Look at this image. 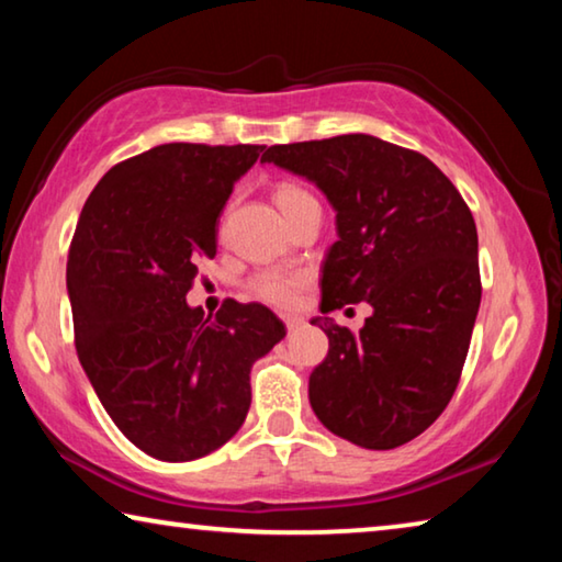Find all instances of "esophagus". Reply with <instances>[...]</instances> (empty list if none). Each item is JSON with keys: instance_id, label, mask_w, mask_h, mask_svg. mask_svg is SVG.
Listing matches in <instances>:
<instances>
[{"instance_id": "1", "label": "esophagus", "mask_w": 562, "mask_h": 562, "mask_svg": "<svg viewBox=\"0 0 562 562\" xmlns=\"http://www.w3.org/2000/svg\"><path fill=\"white\" fill-rule=\"evenodd\" d=\"M284 325H288L290 333H295V329L302 325V317H297V315H288V317H284Z\"/></svg>"}]
</instances>
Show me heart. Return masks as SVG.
Segmentation results:
<instances>
[{
	"label": "heart",
	"mask_w": 562,
	"mask_h": 562,
	"mask_svg": "<svg viewBox=\"0 0 562 562\" xmlns=\"http://www.w3.org/2000/svg\"><path fill=\"white\" fill-rule=\"evenodd\" d=\"M307 200L313 198H310L302 187H295V184H280L278 192H274V202H278V207L282 210L284 217ZM302 288H305V274L302 272L272 270V272H260L257 278L249 280V292H252V297L282 310L295 305Z\"/></svg>",
	"instance_id": "1"
}]
</instances>
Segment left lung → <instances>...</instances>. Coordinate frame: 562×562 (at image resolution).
Returning a JSON list of instances; mask_svg holds the SVG:
<instances>
[{"label":"left lung","instance_id":"left-lung-1","mask_svg":"<svg viewBox=\"0 0 562 562\" xmlns=\"http://www.w3.org/2000/svg\"><path fill=\"white\" fill-rule=\"evenodd\" d=\"M313 182L335 210L313 319L329 340L310 405L337 438L393 450L425 432L456 393L480 310L477 229L430 159L372 135L274 145L262 155ZM368 301L358 336L327 312Z\"/></svg>","mask_w":562,"mask_h":562}]
</instances>
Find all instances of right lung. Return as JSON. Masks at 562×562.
Returning a JSON list of instances; mask_svg holds the SVG:
<instances>
[{"instance_id": "add662e5", "label": "right lung", "mask_w": 562, "mask_h": 562, "mask_svg": "<svg viewBox=\"0 0 562 562\" xmlns=\"http://www.w3.org/2000/svg\"><path fill=\"white\" fill-rule=\"evenodd\" d=\"M262 145L169 142L114 165L85 202L67 260L75 342L106 415L142 452L210 456L243 427L249 370L288 329L270 307L187 305L217 255V217Z\"/></svg>"}]
</instances>
